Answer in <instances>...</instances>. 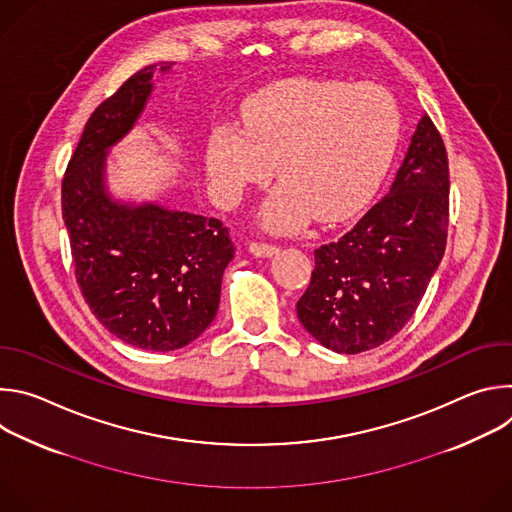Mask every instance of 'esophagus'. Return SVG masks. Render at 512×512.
Instances as JSON below:
<instances>
[{
	"instance_id": "34e87169",
	"label": "esophagus",
	"mask_w": 512,
	"mask_h": 512,
	"mask_svg": "<svg viewBox=\"0 0 512 512\" xmlns=\"http://www.w3.org/2000/svg\"><path fill=\"white\" fill-rule=\"evenodd\" d=\"M249 251L255 255V257H273L277 253V247L275 245H269V243H251L249 245Z\"/></svg>"
}]
</instances>
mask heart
I'll list each match as a JSON object with an SVG mask.
<instances>
[{"instance_id": "1", "label": "heart", "mask_w": 512, "mask_h": 512, "mask_svg": "<svg viewBox=\"0 0 512 512\" xmlns=\"http://www.w3.org/2000/svg\"><path fill=\"white\" fill-rule=\"evenodd\" d=\"M245 129L221 125L206 152L208 174L225 198L273 176L281 184L265 223L296 231L310 216L340 221L367 202L389 170L401 137V109L381 85L287 79L243 107Z\"/></svg>"}]
</instances>
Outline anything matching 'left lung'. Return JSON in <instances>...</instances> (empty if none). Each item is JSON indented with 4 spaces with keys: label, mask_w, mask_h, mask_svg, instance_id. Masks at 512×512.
Segmentation results:
<instances>
[{
    "label": "left lung",
    "mask_w": 512,
    "mask_h": 512,
    "mask_svg": "<svg viewBox=\"0 0 512 512\" xmlns=\"http://www.w3.org/2000/svg\"><path fill=\"white\" fill-rule=\"evenodd\" d=\"M448 214V154L423 115L389 194L346 235L314 251L310 285L296 304L302 326L342 354L391 340L442 263Z\"/></svg>",
    "instance_id": "1"
}]
</instances>
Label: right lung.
I'll return each mask as SVG.
<instances>
[{
	"mask_svg": "<svg viewBox=\"0 0 512 512\" xmlns=\"http://www.w3.org/2000/svg\"><path fill=\"white\" fill-rule=\"evenodd\" d=\"M154 72L156 64L137 70L89 117L62 180V218L95 318L125 344L168 352L214 320L235 245L218 218L109 192L107 154L148 105Z\"/></svg>",
	"mask_w": 512,
	"mask_h": 512,
	"instance_id": "right-lung-1",
	"label": "right lung"
}]
</instances>
